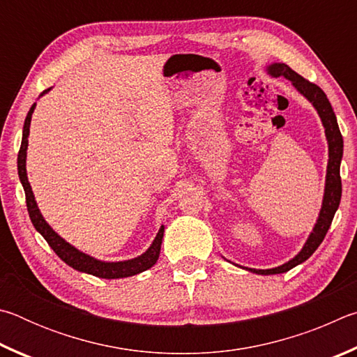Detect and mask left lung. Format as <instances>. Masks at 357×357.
Instances as JSON below:
<instances>
[{"label": "left lung", "mask_w": 357, "mask_h": 357, "mask_svg": "<svg viewBox=\"0 0 357 357\" xmlns=\"http://www.w3.org/2000/svg\"><path fill=\"white\" fill-rule=\"evenodd\" d=\"M268 73L273 77H284L290 79L293 86L303 93V96L309 100V102L315 106L318 114L321 117V122L324 125V131H326L328 144H329V161H328V174H326V188H324V197H323V207L318 216V221L314 227V232L310 234L309 240L305 241L304 248L301 249L295 259H291L287 264L280 265L273 270H254V268H246L251 273L255 274H280L285 271H290L291 268L303 264L307 260L312 254L317 251V248L321 245V241L326 236L328 230L331 227V222L334 220V215L337 208H339L340 197H342V178H340V161L343 155V137L339 130V123L334 114L333 106H331L326 93L321 91V87L310 83L309 79L303 78L295 70L287 64H273L268 67Z\"/></svg>", "instance_id": "1"}]
</instances>
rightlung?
<instances>
[{"mask_svg": "<svg viewBox=\"0 0 357 357\" xmlns=\"http://www.w3.org/2000/svg\"><path fill=\"white\" fill-rule=\"evenodd\" d=\"M50 91V89H47ZM47 91H43L45 93ZM36 108V103L31 106L28 111V116L24 119L23 125V137H22V146L18 150V177H20V182L23 185L24 196H26V207L28 213L31 218V222L36 227L37 232H39L43 238L47 240L50 248L53 249L56 255L66 261L68 266H72L73 270H78L81 273L92 274V276L102 278V279H121V278H130L135 276V274H139L142 271L152 268L156 260L160 257V249H161V241H162V234H165V227L161 226L160 232L156 234L155 240L146 252L139 257L125 260V261H100L97 259L91 257V255L79 252L78 249H75L72 245H68L66 240H62L61 236L54 232V230L48 226L40 215L39 208H37V204L34 201L33 190H31V185L28 182L26 175V149H28V136H29V125H31V116H33V111Z\"/></svg>", "mask_w": 357, "mask_h": 357, "instance_id": "1", "label": "right lung"}]
</instances>
